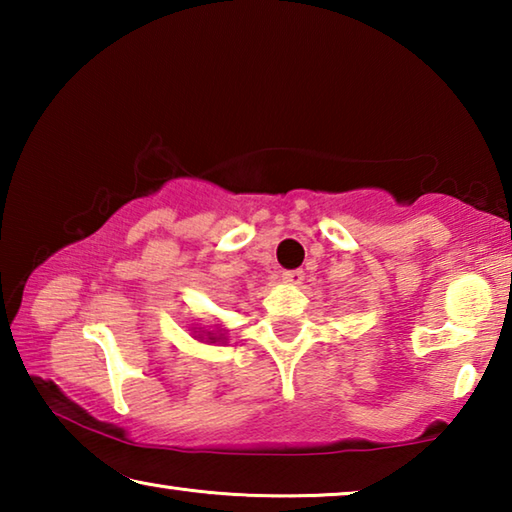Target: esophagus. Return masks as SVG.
Here are the masks:
<instances>
[{"instance_id":"1","label":"esophagus","mask_w":512,"mask_h":512,"mask_svg":"<svg viewBox=\"0 0 512 512\" xmlns=\"http://www.w3.org/2000/svg\"><path fill=\"white\" fill-rule=\"evenodd\" d=\"M282 280L291 284V287H300V284L305 282V271H302V268H298V271H284Z\"/></svg>"}]
</instances>
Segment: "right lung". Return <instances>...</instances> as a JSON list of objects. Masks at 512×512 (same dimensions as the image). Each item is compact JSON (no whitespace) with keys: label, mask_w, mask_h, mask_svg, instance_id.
<instances>
[{"label":"right lung","mask_w":512,"mask_h":512,"mask_svg":"<svg viewBox=\"0 0 512 512\" xmlns=\"http://www.w3.org/2000/svg\"><path fill=\"white\" fill-rule=\"evenodd\" d=\"M194 329V339L203 341V343H228L225 334H221L223 329L219 325L214 327H192Z\"/></svg>","instance_id":"1"}]
</instances>
